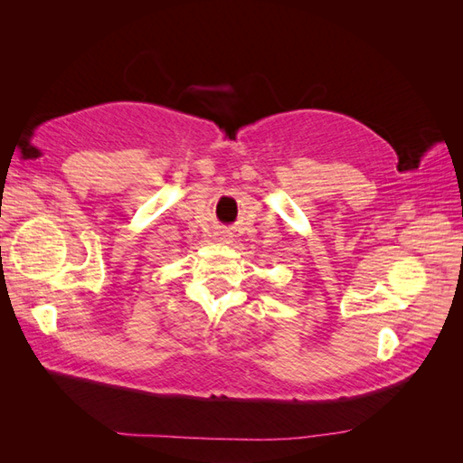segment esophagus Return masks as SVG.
<instances>
[{
    "instance_id": "esophagus-1",
    "label": "esophagus",
    "mask_w": 463,
    "mask_h": 463,
    "mask_svg": "<svg viewBox=\"0 0 463 463\" xmlns=\"http://www.w3.org/2000/svg\"><path fill=\"white\" fill-rule=\"evenodd\" d=\"M218 241H223V243L230 241V235H226V233H218Z\"/></svg>"
}]
</instances>
